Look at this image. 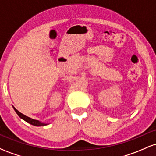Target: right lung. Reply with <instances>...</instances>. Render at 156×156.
Segmentation results:
<instances>
[{
  "label": "right lung",
  "instance_id": "obj_1",
  "mask_svg": "<svg viewBox=\"0 0 156 156\" xmlns=\"http://www.w3.org/2000/svg\"><path fill=\"white\" fill-rule=\"evenodd\" d=\"M13 109H14V110L15 111V112H16L17 115H18V116L21 119L24 120L25 121H27V123H29V124H32V125L33 126H46V125H48V123H44V122H41V121H38V120H35V119H31V118L28 117V116L22 114L21 112H20L17 109L15 108V107H13Z\"/></svg>",
  "mask_w": 156,
  "mask_h": 156
}]
</instances>
